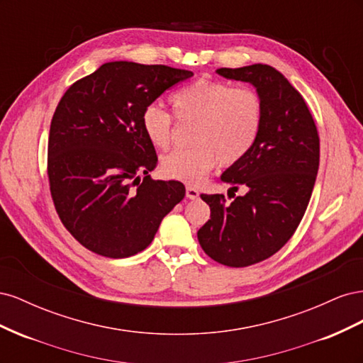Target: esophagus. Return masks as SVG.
<instances>
[{"mask_svg":"<svg viewBox=\"0 0 363 363\" xmlns=\"http://www.w3.org/2000/svg\"><path fill=\"white\" fill-rule=\"evenodd\" d=\"M199 189L194 188V186H186V196H188L189 200H196L199 199Z\"/></svg>","mask_w":363,"mask_h":363,"instance_id":"esophagus-1","label":"esophagus"}]
</instances>
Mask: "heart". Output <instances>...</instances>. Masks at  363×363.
<instances>
[{"instance_id":"b5f03b06","label":"heart","mask_w":363,"mask_h":363,"mask_svg":"<svg viewBox=\"0 0 363 363\" xmlns=\"http://www.w3.org/2000/svg\"><path fill=\"white\" fill-rule=\"evenodd\" d=\"M174 116L179 123H194L192 147L175 150L160 163L163 175L182 182H199L219 162L224 167L242 160L260 136L265 104L252 87L199 79L171 95ZM147 139L159 150L172 140L174 119L164 108L150 104L140 115Z\"/></svg>"}]
</instances>
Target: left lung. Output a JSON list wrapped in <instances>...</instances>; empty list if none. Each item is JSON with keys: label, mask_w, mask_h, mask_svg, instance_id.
<instances>
[{"label": "left lung", "mask_w": 363, "mask_h": 363, "mask_svg": "<svg viewBox=\"0 0 363 363\" xmlns=\"http://www.w3.org/2000/svg\"><path fill=\"white\" fill-rule=\"evenodd\" d=\"M216 72L255 84L265 104L256 145L221 175L234 192L247 194L232 203L223 194H201L211 219L196 233L208 257L245 268L276 255L295 233L320 167V136L301 94L269 65Z\"/></svg>", "instance_id": "left-lung-1"}]
</instances>
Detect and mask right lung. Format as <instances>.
<instances>
[{
    "mask_svg": "<svg viewBox=\"0 0 363 363\" xmlns=\"http://www.w3.org/2000/svg\"><path fill=\"white\" fill-rule=\"evenodd\" d=\"M192 75L164 65L108 62L72 83L59 101L48 138L51 199L65 228L95 255H138L184 199L183 183L148 175L157 155L140 115Z\"/></svg>",
    "mask_w": 363,
    "mask_h": 363,
    "instance_id": "right-lung-1",
    "label": "right lung"
}]
</instances>
